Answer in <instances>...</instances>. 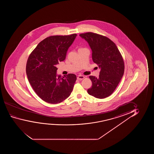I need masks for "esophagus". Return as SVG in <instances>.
Wrapping results in <instances>:
<instances>
[{"instance_id":"1","label":"esophagus","mask_w":154,"mask_h":154,"mask_svg":"<svg viewBox=\"0 0 154 154\" xmlns=\"http://www.w3.org/2000/svg\"><path fill=\"white\" fill-rule=\"evenodd\" d=\"M85 78V76H82V75H78V77H77V79L78 80H82Z\"/></svg>"}]
</instances>
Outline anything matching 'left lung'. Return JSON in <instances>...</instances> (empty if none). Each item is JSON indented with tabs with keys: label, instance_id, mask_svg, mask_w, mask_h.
Segmentation results:
<instances>
[{
	"label": "left lung",
	"instance_id": "left-lung-1",
	"mask_svg": "<svg viewBox=\"0 0 154 154\" xmlns=\"http://www.w3.org/2000/svg\"><path fill=\"white\" fill-rule=\"evenodd\" d=\"M79 36L86 40L92 51L94 63L100 68L98 78L90 76V95L103 99L112 95L124 73V62L116 45L106 36L88 32Z\"/></svg>",
	"mask_w": 154,
	"mask_h": 154
}]
</instances>
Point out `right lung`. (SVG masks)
<instances>
[{
	"mask_svg": "<svg viewBox=\"0 0 154 154\" xmlns=\"http://www.w3.org/2000/svg\"><path fill=\"white\" fill-rule=\"evenodd\" d=\"M77 34L51 36L38 44L30 54L26 64L28 79L36 94L48 103H58L69 96L76 76L57 75L56 66L63 61Z\"/></svg>",
	"mask_w": 154,
	"mask_h": 154,
	"instance_id": "1",
	"label": "right lung"
}]
</instances>
